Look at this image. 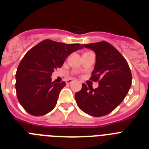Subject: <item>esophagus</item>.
I'll return each instance as SVG.
<instances>
[{"instance_id":"1","label":"esophagus","mask_w":149,"mask_h":149,"mask_svg":"<svg viewBox=\"0 0 149 149\" xmlns=\"http://www.w3.org/2000/svg\"><path fill=\"white\" fill-rule=\"evenodd\" d=\"M72 82H73V80H72V79H69V80H67L66 81V84H72Z\"/></svg>"}]
</instances>
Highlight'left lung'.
<instances>
[{"label":"left lung","mask_w":149,"mask_h":149,"mask_svg":"<svg viewBox=\"0 0 149 149\" xmlns=\"http://www.w3.org/2000/svg\"><path fill=\"white\" fill-rule=\"evenodd\" d=\"M95 54V64L91 80L98 81L93 89L82 84L75 94L77 106L84 113L95 117L110 113L119 106L128 93L132 75L127 61L113 46L107 42L83 45Z\"/></svg>","instance_id":"8db88e82"}]
</instances>
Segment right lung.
Masks as SVG:
<instances>
[{"label":"right lung","mask_w":149,"mask_h":149,"mask_svg":"<svg viewBox=\"0 0 149 149\" xmlns=\"http://www.w3.org/2000/svg\"><path fill=\"white\" fill-rule=\"evenodd\" d=\"M82 48L80 44L45 39L27 51L15 74L17 97L27 113L39 116L54 108L65 83L52 82V73L63 65L71 54Z\"/></svg>","instance_id":"add662e5"}]
</instances>
